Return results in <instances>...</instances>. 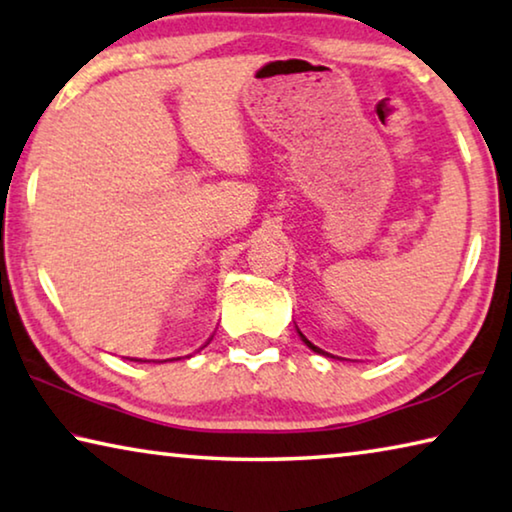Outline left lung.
Returning <instances> with one entry per match:
<instances>
[{
	"mask_svg": "<svg viewBox=\"0 0 512 512\" xmlns=\"http://www.w3.org/2000/svg\"><path fill=\"white\" fill-rule=\"evenodd\" d=\"M293 323H296V320H293ZM296 332H298V336H300V341H302V343H305L309 350H314L316 354H323V357H329V359H339V357H334V354H329V352H325V350H320V348H318V345H314V343H311V341L307 339V336L300 332V327H298V325H296Z\"/></svg>",
	"mask_w": 512,
	"mask_h": 512,
	"instance_id": "left-lung-1",
	"label": "left lung"
}]
</instances>
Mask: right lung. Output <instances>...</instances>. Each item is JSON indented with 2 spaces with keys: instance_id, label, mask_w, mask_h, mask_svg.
Masks as SVG:
<instances>
[{
  "instance_id": "add662e5",
  "label": "right lung",
  "mask_w": 512,
  "mask_h": 512,
  "mask_svg": "<svg viewBox=\"0 0 512 512\" xmlns=\"http://www.w3.org/2000/svg\"><path fill=\"white\" fill-rule=\"evenodd\" d=\"M210 341H212V336H210V339H207V343H210ZM207 343H205V345H207ZM205 345H203V348H205ZM203 348H201V350H203ZM131 361H142V359H131ZM164 361H176V359H164ZM164 361H160V363H164Z\"/></svg>"
}]
</instances>
